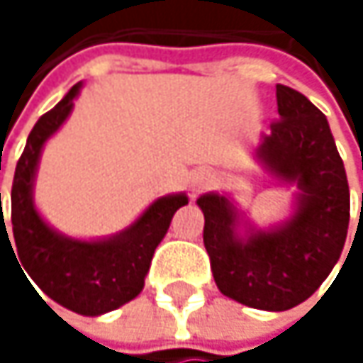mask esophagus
Wrapping results in <instances>:
<instances>
[{
    "label": "esophagus",
    "mask_w": 363,
    "mask_h": 363,
    "mask_svg": "<svg viewBox=\"0 0 363 363\" xmlns=\"http://www.w3.org/2000/svg\"><path fill=\"white\" fill-rule=\"evenodd\" d=\"M208 184V177H197L195 181H193V191H199V189H203Z\"/></svg>",
    "instance_id": "obj_1"
}]
</instances>
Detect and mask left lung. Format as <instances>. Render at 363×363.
<instances>
[{
    "mask_svg": "<svg viewBox=\"0 0 363 363\" xmlns=\"http://www.w3.org/2000/svg\"><path fill=\"white\" fill-rule=\"evenodd\" d=\"M277 113L258 157L275 177L298 184L292 220L242 242L235 235L238 214L227 197L210 193L197 199L218 290L264 311H286L307 301L338 262L349 229V182L326 115L281 84Z\"/></svg>",
    "mask_w": 363,
    "mask_h": 363,
    "instance_id": "1",
    "label": "left lung"
}]
</instances>
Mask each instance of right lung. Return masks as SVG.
I'll list each match as a JSON object with an SVG mask.
<instances>
[{"mask_svg": "<svg viewBox=\"0 0 363 363\" xmlns=\"http://www.w3.org/2000/svg\"><path fill=\"white\" fill-rule=\"evenodd\" d=\"M77 92L79 84L37 119L27 138L12 182V240L23 267L41 292L75 313L101 315L140 294L157 244L174 212L189 199L168 195L153 201L130 229L105 242H79L52 231L33 208L31 186L41 147L71 113ZM0 233L8 238L6 223L0 225Z\"/></svg>", "mask_w": 363, "mask_h": 363, "instance_id": "add662e5", "label": "right lung"}]
</instances>
